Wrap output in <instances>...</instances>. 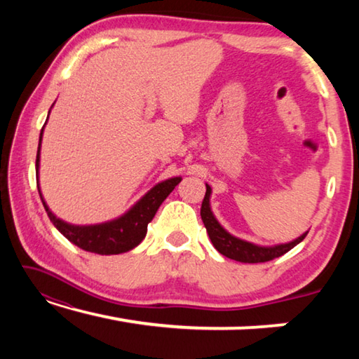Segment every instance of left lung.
<instances>
[{
    "instance_id": "1",
    "label": "left lung",
    "mask_w": 359,
    "mask_h": 359,
    "mask_svg": "<svg viewBox=\"0 0 359 359\" xmlns=\"http://www.w3.org/2000/svg\"><path fill=\"white\" fill-rule=\"evenodd\" d=\"M210 187L205 184V196L203 199L201 204V218L205 229H208V234L212 241V244L217 248L218 252L222 255H224L226 258L241 261V263H264V261H271L274 258L282 257L283 253L290 252L291 248L296 247L299 244L301 241H304L307 233H304L302 236H299L296 241L288 242V244H280L276 247H259L255 245L252 242L242 241L231 236L228 231H224L222 228V224L215 220L214 214L210 210Z\"/></svg>"
}]
</instances>
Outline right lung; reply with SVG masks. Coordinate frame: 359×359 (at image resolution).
Returning a JSON list of instances; mask_svg holds the SVG:
<instances>
[{
	"instance_id": "1",
	"label": "right lung",
	"mask_w": 359,
	"mask_h": 359,
	"mask_svg": "<svg viewBox=\"0 0 359 359\" xmlns=\"http://www.w3.org/2000/svg\"><path fill=\"white\" fill-rule=\"evenodd\" d=\"M41 139L42 130L39 136L38 155H36V171L39 169ZM180 177H174L161 182V184L151 188L141 201H137L133 205L125 215H121L117 220L101 224H92V226H76V224H69L60 220V218H57L50 210H48L41 191L39 196L42 204H44V209L48 218H50V222L53 223V226H55L66 239L72 242V244L82 248L85 252H92L98 255H118L128 252L131 248L141 244L145 234H147V224L151 222V218L155 217L161 203L169 196V193L174 190L175 185L180 184Z\"/></svg>"
}]
</instances>
